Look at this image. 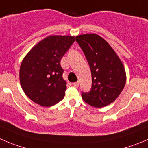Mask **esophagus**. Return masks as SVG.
<instances>
[{
	"label": "esophagus",
	"mask_w": 148,
	"mask_h": 148,
	"mask_svg": "<svg viewBox=\"0 0 148 148\" xmlns=\"http://www.w3.org/2000/svg\"><path fill=\"white\" fill-rule=\"evenodd\" d=\"M79 85V82H73L72 83V85L74 87H78Z\"/></svg>",
	"instance_id": "1"
}]
</instances>
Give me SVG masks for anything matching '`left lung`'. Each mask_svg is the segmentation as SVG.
I'll list each match as a JSON object with an SVG mask.
<instances>
[{
  "label": "left lung",
  "instance_id": "obj_1",
  "mask_svg": "<svg viewBox=\"0 0 148 148\" xmlns=\"http://www.w3.org/2000/svg\"><path fill=\"white\" fill-rule=\"evenodd\" d=\"M83 51L92 76V87L88 93H82L87 103L93 107H105L119 96L126 81L125 69L114 49L97 34L76 37Z\"/></svg>",
  "mask_w": 148,
  "mask_h": 148
}]
</instances>
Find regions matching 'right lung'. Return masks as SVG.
Segmentation results:
<instances>
[{"instance_id": "add662e5", "label": "right lung", "mask_w": 148, "mask_h": 148, "mask_svg": "<svg viewBox=\"0 0 148 148\" xmlns=\"http://www.w3.org/2000/svg\"><path fill=\"white\" fill-rule=\"evenodd\" d=\"M74 41V36H50L39 41L24 58L20 81L30 100L42 107H50L63 99L66 82L60 60Z\"/></svg>"}]
</instances>
